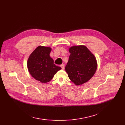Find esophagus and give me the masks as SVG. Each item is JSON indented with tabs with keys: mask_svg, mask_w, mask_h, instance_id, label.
<instances>
[{
	"mask_svg": "<svg viewBox=\"0 0 125 125\" xmlns=\"http://www.w3.org/2000/svg\"><path fill=\"white\" fill-rule=\"evenodd\" d=\"M60 66H61V67L62 68V69H64V64L61 65Z\"/></svg>",
	"mask_w": 125,
	"mask_h": 125,
	"instance_id": "34e87169",
	"label": "esophagus"
}]
</instances>
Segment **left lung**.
Here are the masks:
<instances>
[{
	"instance_id": "1",
	"label": "left lung",
	"mask_w": 125,
	"mask_h": 125,
	"mask_svg": "<svg viewBox=\"0 0 125 125\" xmlns=\"http://www.w3.org/2000/svg\"><path fill=\"white\" fill-rule=\"evenodd\" d=\"M70 56L65 69L70 81L77 86L87 82L97 69L95 56L84 45L69 48Z\"/></svg>"
}]
</instances>
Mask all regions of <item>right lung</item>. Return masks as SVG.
Wrapping results in <instances>:
<instances>
[{
    "mask_svg": "<svg viewBox=\"0 0 125 125\" xmlns=\"http://www.w3.org/2000/svg\"><path fill=\"white\" fill-rule=\"evenodd\" d=\"M52 48L39 45L29 56L27 68L30 75L37 81L47 83L51 81L57 72L61 69L54 63L50 56Z\"/></svg>",
    "mask_w": 125,
    "mask_h": 125,
    "instance_id": "add662e5",
    "label": "right lung"
}]
</instances>
